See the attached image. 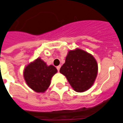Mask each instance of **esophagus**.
Segmentation results:
<instances>
[{
    "instance_id": "obj_1",
    "label": "esophagus",
    "mask_w": 123,
    "mask_h": 123,
    "mask_svg": "<svg viewBox=\"0 0 123 123\" xmlns=\"http://www.w3.org/2000/svg\"><path fill=\"white\" fill-rule=\"evenodd\" d=\"M60 67H61V65H58V66H57V67H56V68H57L58 71H59L60 69Z\"/></svg>"
}]
</instances>
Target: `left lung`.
Masks as SVG:
<instances>
[{"label":"left lung","instance_id":"left-lung-1","mask_svg":"<svg viewBox=\"0 0 123 123\" xmlns=\"http://www.w3.org/2000/svg\"><path fill=\"white\" fill-rule=\"evenodd\" d=\"M98 69L97 62L94 56L77 48L68 51L60 72L65 76L75 92L82 93L93 85Z\"/></svg>","mask_w":123,"mask_h":123}]
</instances>
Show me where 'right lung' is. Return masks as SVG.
Listing matches in <instances>:
<instances>
[{
    "instance_id": "right-lung-1",
    "label": "right lung",
    "mask_w": 123,
    "mask_h": 123,
    "mask_svg": "<svg viewBox=\"0 0 123 123\" xmlns=\"http://www.w3.org/2000/svg\"><path fill=\"white\" fill-rule=\"evenodd\" d=\"M57 73L53 65H47L40 58L28 64L24 68V78L29 88L37 93H45L51 83V78Z\"/></svg>"
}]
</instances>
